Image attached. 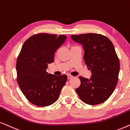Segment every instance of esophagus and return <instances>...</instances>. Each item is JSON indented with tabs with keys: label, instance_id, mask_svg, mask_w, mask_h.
Instances as JSON below:
<instances>
[{
	"label": "esophagus",
	"instance_id": "34e87169",
	"mask_svg": "<svg viewBox=\"0 0 130 130\" xmlns=\"http://www.w3.org/2000/svg\"><path fill=\"white\" fill-rule=\"evenodd\" d=\"M67 77H68V79L72 78L73 77L72 75H67Z\"/></svg>",
	"mask_w": 130,
	"mask_h": 130
}]
</instances>
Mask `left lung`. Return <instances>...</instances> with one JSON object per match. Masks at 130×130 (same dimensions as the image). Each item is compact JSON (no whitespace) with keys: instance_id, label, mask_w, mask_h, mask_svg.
Instances as JSON below:
<instances>
[{"instance_id":"8db88e82","label":"left lung","mask_w":130,"mask_h":130,"mask_svg":"<svg viewBox=\"0 0 130 130\" xmlns=\"http://www.w3.org/2000/svg\"><path fill=\"white\" fill-rule=\"evenodd\" d=\"M71 39L83 46L85 64L92 74L90 79L79 77L81 84L75 89L76 92L86 104L104 102L115 89L120 69L113 43L99 34L72 35Z\"/></svg>"}]
</instances>
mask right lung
I'll use <instances>...</instances> for the list:
<instances>
[{
  "label": "right lung",
  "instance_id": "right-lung-1",
  "mask_svg": "<svg viewBox=\"0 0 130 130\" xmlns=\"http://www.w3.org/2000/svg\"><path fill=\"white\" fill-rule=\"evenodd\" d=\"M67 37L65 35L39 33L24 43L17 60V82L32 104L47 106L59 98L67 76L48 74L46 69L48 64L53 62L55 52Z\"/></svg>",
  "mask_w": 130,
  "mask_h": 130
}]
</instances>
